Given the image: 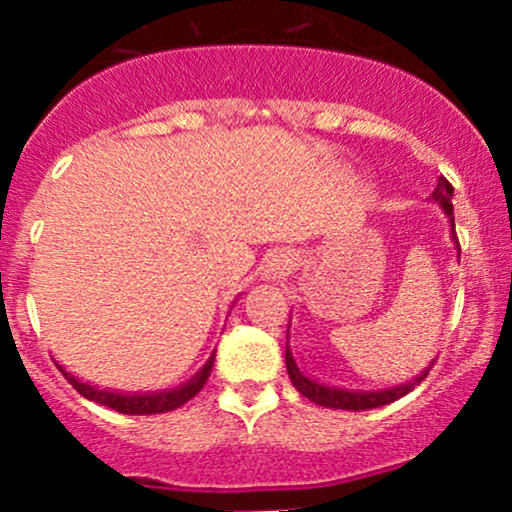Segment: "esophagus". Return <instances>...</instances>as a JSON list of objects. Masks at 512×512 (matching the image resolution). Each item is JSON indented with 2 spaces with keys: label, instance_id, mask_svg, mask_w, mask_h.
Returning a JSON list of instances; mask_svg holds the SVG:
<instances>
[{
  "label": "esophagus",
  "instance_id": "1",
  "mask_svg": "<svg viewBox=\"0 0 512 512\" xmlns=\"http://www.w3.org/2000/svg\"><path fill=\"white\" fill-rule=\"evenodd\" d=\"M291 265H294V257L286 255V252H279V255H274L267 262V279H282L291 269Z\"/></svg>",
  "mask_w": 512,
  "mask_h": 512
}]
</instances>
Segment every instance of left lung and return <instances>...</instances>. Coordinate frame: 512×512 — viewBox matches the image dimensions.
<instances>
[{"label":"left lung","instance_id":"obj_1","mask_svg":"<svg viewBox=\"0 0 512 512\" xmlns=\"http://www.w3.org/2000/svg\"><path fill=\"white\" fill-rule=\"evenodd\" d=\"M452 194H454L452 184H449L445 177H437V187H435V192H432L430 199L435 201V204L440 206V209L445 211V216L449 218V226H452L449 228V238H452L454 247L459 250L457 233H454ZM286 338H289V335H286ZM432 364L435 362H430V367L415 376L413 381H408V384H398V386H391V389H381V391H350V389H338V386L318 384L316 379H311V376L303 374L299 369V364L294 362V355H291L289 345H286V372H289V379H291V384L296 386V391H299L301 396H306L308 401L318 403V406L340 408V411H369V408H381V406H386V403L398 401V398H403L408 391H413L415 386H418L420 381L428 376Z\"/></svg>","mask_w":512,"mask_h":512}]
</instances>
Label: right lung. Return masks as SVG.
I'll return each instance as SVG.
<instances>
[{"label": "right lung", "instance_id": "add662e5", "mask_svg": "<svg viewBox=\"0 0 512 512\" xmlns=\"http://www.w3.org/2000/svg\"><path fill=\"white\" fill-rule=\"evenodd\" d=\"M213 359H216V352H211L209 362H206L204 367H201L199 372L192 376V379L184 381L182 386H177V389H165V391H153V393H131V391L99 389V386H92V384H87V381L77 379L75 374H70L65 367H60V364H58V369L63 372L65 379L70 381L72 389L80 391L84 398H89V401L101 403V406L114 408V411L126 413V415H153V413L174 411V408L184 406L189 398H194L196 393L204 389L206 379L211 376Z\"/></svg>", "mask_w": 512, "mask_h": 512}]
</instances>
